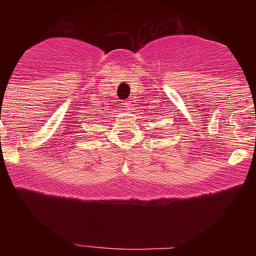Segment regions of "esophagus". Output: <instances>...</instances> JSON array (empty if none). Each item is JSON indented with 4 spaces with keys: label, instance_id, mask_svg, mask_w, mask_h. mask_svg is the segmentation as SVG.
I'll return each mask as SVG.
<instances>
[{
    "label": "esophagus",
    "instance_id": "1",
    "mask_svg": "<svg viewBox=\"0 0 256 256\" xmlns=\"http://www.w3.org/2000/svg\"><path fill=\"white\" fill-rule=\"evenodd\" d=\"M122 106H124V107L126 108V110H131V108H132V106H134V104H132V101H131V100H128V101H124V102H122Z\"/></svg>",
    "mask_w": 256,
    "mask_h": 256
}]
</instances>
